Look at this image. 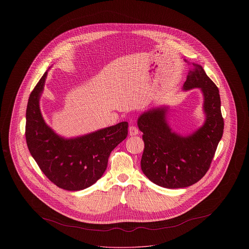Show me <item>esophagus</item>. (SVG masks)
<instances>
[{
	"label": "esophagus",
	"instance_id": "obj_1",
	"mask_svg": "<svg viewBox=\"0 0 249 249\" xmlns=\"http://www.w3.org/2000/svg\"><path fill=\"white\" fill-rule=\"evenodd\" d=\"M129 132H130V136H134V135H137V134H138L139 130H138V129H137L135 126L131 125V126H130V128H129Z\"/></svg>",
	"mask_w": 249,
	"mask_h": 249
}]
</instances>
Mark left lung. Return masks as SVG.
<instances>
[{
  "label": "left lung",
  "mask_w": 249,
  "mask_h": 249,
  "mask_svg": "<svg viewBox=\"0 0 249 249\" xmlns=\"http://www.w3.org/2000/svg\"><path fill=\"white\" fill-rule=\"evenodd\" d=\"M184 89L200 88L203 93V126L183 137L173 132L166 121V108H155L138 119L144 149L141 160L142 173L156 185L167 189L187 188L204 177L220 141L224 119L219 90L203 68L193 63Z\"/></svg>",
  "instance_id": "8db88e82"
}]
</instances>
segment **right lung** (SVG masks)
I'll return each instance as SVG.
<instances>
[{"label": "right lung", "mask_w": 249, "mask_h": 249, "mask_svg": "<svg viewBox=\"0 0 249 249\" xmlns=\"http://www.w3.org/2000/svg\"><path fill=\"white\" fill-rule=\"evenodd\" d=\"M48 71L29 97L25 136L28 148L44 175L65 190H84L102 178L112 150L128 135V122L73 139H64L51 130L41 115L39 99Z\"/></svg>", "instance_id": "right-lung-1"}]
</instances>
